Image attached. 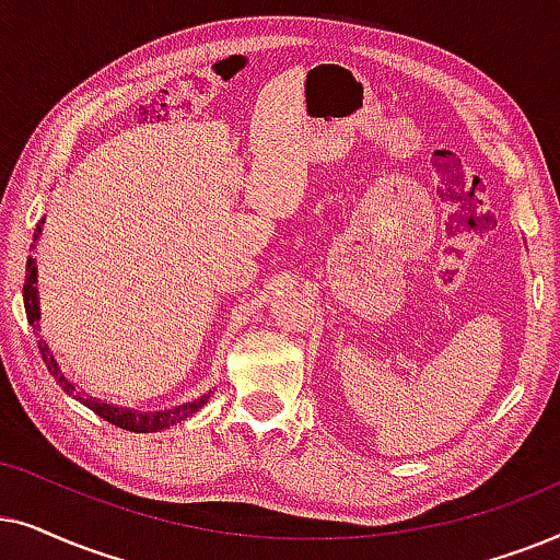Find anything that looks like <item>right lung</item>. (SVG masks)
<instances>
[{
  "label": "right lung",
  "mask_w": 560,
  "mask_h": 560,
  "mask_svg": "<svg viewBox=\"0 0 560 560\" xmlns=\"http://www.w3.org/2000/svg\"><path fill=\"white\" fill-rule=\"evenodd\" d=\"M43 222H46V218L37 222V228H35L33 245H30V248H33V250H35L37 237H40V233H43ZM22 296H25L27 323L33 325L35 335H37V338H40V292H37V258L35 256L27 258L25 287H22ZM37 346H40L43 361H46L50 376H54L56 382L61 384V389L69 394V397L79 399L81 405L92 409L94 415H100L102 420L117 424V428H122V430H130V432H161V430L171 428V424L186 420V417L197 415L199 409H202L207 401H210V397H212V389H210L207 394H202V397H197V399H191V401H184V405H176V407H171V409H159V412H138V409H130V407L107 405V401H102V399H96V397H81V394L77 392V384H73L71 378L63 374L61 366H58L54 350H50L48 342L40 338V340H37Z\"/></svg>",
  "instance_id": "add662e5"
}]
</instances>
